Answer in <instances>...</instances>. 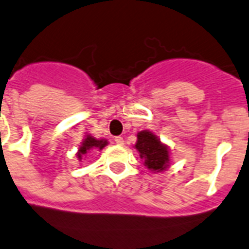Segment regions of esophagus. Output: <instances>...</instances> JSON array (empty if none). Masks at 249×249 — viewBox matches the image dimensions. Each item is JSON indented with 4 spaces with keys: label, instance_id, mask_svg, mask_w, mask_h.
<instances>
[{
    "label": "esophagus",
    "instance_id": "34e87169",
    "mask_svg": "<svg viewBox=\"0 0 249 249\" xmlns=\"http://www.w3.org/2000/svg\"><path fill=\"white\" fill-rule=\"evenodd\" d=\"M115 142L118 144V145H124V139H123L122 137H115Z\"/></svg>",
    "mask_w": 249,
    "mask_h": 249
}]
</instances>
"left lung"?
I'll use <instances>...</instances> for the list:
<instances>
[{"instance_id":"1","label":"left lung","mask_w":249,"mask_h":249,"mask_svg":"<svg viewBox=\"0 0 249 249\" xmlns=\"http://www.w3.org/2000/svg\"><path fill=\"white\" fill-rule=\"evenodd\" d=\"M138 140L134 148L137 149L144 165L154 173L165 170L170 164V154L168 145L163 144L160 139L150 130L139 131Z\"/></svg>"}]
</instances>
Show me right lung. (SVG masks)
I'll list each match as a JSON object with an SVG mask.
<instances>
[{
    "instance_id": "right-lung-1",
    "label": "right lung",
    "mask_w": 249,
    "mask_h": 249,
    "mask_svg": "<svg viewBox=\"0 0 249 249\" xmlns=\"http://www.w3.org/2000/svg\"><path fill=\"white\" fill-rule=\"evenodd\" d=\"M109 142H107V139H96V138L91 137L90 134L85 135V139L83 140L81 142V145L79 146V150L76 153V157L80 161L83 160V158L85 157L88 153H90L91 150H103L105 146L107 145Z\"/></svg>"
}]
</instances>
